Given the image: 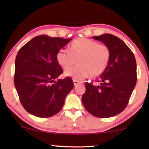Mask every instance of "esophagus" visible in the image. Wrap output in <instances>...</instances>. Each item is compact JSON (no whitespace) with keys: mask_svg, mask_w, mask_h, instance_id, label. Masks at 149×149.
I'll return each mask as SVG.
<instances>
[{"mask_svg":"<svg viewBox=\"0 0 149 149\" xmlns=\"http://www.w3.org/2000/svg\"><path fill=\"white\" fill-rule=\"evenodd\" d=\"M73 82H74V86H77V85H78L79 84H80V83H81V81L77 80V79H74V80H73Z\"/></svg>","mask_w":149,"mask_h":149,"instance_id":"esophagus-1","label":"esophagus"}]
</instances>
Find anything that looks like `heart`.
<instances>
[{
    "label": "heart",
    "instance_id": "obj_1",
    "mask_svg": "<svg viewBox=\"0 0 149 149\" xmlns=\"http://www.w3.org/2000/svg\"><path fill=\"white\" fill-rule=\"evenodd\" d=\"M69 50H59L56 54L58 64L67 70L76 63L79 65L65 72V75L74 79L95 77L102 74L109 65L111 56V49L104 43L87 38H79L73 40Z\"/></svg>",
    "mask_w": 149,
    "mask_h": 149
}]
</instances>
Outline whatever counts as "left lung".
I'll list each match as a JSON object with an SVG mask.
<instances>
[{
    "instance_id": "left-lung-1",
    "label": "left lung",
    "mask_w": 149,
    "mask_h": 149,
    "mask_svg": "<svg viewBox=\"0 0 149 149\" xmlns=\"http://www.w3.org/2000/svg\"><path fill=\"white\" fill-rule=\"evenodd\" d=\"M111 49V56L104 72L95 80L100 85L85 83L83 104L91 115L109 118L127 107L137 81L136 62L133 52L123 40L111 34L93 36Z\"/></svg>"
}]
</instances>
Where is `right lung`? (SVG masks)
<instances>
[{
  "mask_svg": "<svg viewBox=\"0 0 149 149\" xmlns=\"http://www.w3.org/2000/svg\"><path fill=\"white\" fill-rule=\"evenodd\" d=\"M70 40L37 36L18 52L14 85L20 102L28 113L47 118L62 110L74 83L69 77L55 81L63 72L57 62L56 54Z\"/></svg>",
  "mask_w": 149,
  "mask_h": 149,
  "instance_id": "add662e5",
  "label": "right lung"
}]
</instances>
